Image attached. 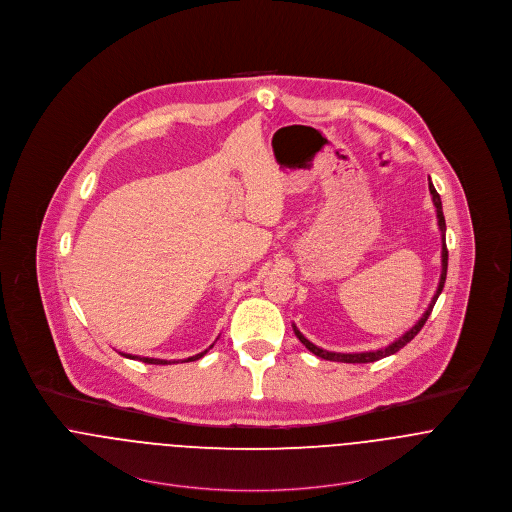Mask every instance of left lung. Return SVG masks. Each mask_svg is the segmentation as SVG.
Listing matches in <instances>:
<instances>
[{
	"label": "left lung",
	"instance_id": "obj_1",
	"mask_svg": "<svg viewBox=\"0 0 512 512\" xmlns=\"http://www.w3.org/2000/svg\"><path fill=\"white\" fill-rule=\"evenodd\" d=\"M428 180H430V178H428ZM428 189H430V195H432V203H434V207H436V219H438V227H440V233H442V274H440V281H438L436 293H434V297H432L430 305L426 307V311L422 313V317L417 321V325L411 326L405 334H401L395 342H391L389 346H385V348H381V350H373V352H356V354H342V352H328V350H323V348L315 346L311 340H307V338L297 330V326H293L295 336L303 342V346H305L309 352H313L315 356H319V358H323V360H330V362H344V364H370V362H377V360H381V358H385V356H391V354L399 352L403 346H407V344H409V342L419 334L420 328H422L424 323L428 321V317H430V313H432V309H434V305H436L438 295H440V293H442V289H444L446 272H448L446 221H444V213H442V201H440L438 191H436L434 186H432V182H428Z\"/></svg>",
	"mask_w": 512,
	"mask_h": 512
}]
</instances>
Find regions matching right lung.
Instances as JSON below:
<instances>
[{
    "label": "right lung",
    "instance_id": "add662e5",
    "mask_svg": "<svg viewBox=\"0 0 512 512\" xmlns=\"http://www.w3.org/2000/svg\"><path fill=\"white\" fill-rule=\"evenodd\" d=\"M209 348H213V344L209 346ZM207 348V350H209ZM207 350L205 352H201V354H195V356H191V358H187V360H182V362H195V360H199V358H203L205 354H207ZM121 356H125V358H131V360H140V362H144V364H154V366H168V364H178L176 360H158V358H140V356H131V354H121Z\"/></svg>",
    "mask_w": 512,
    "mask_h": 512
}]
</instances>
